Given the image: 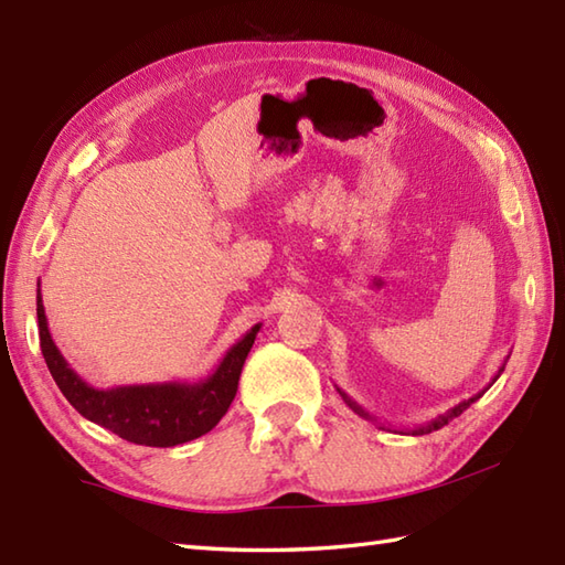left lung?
Instances as JSON below:
<instances>
[{
    "instance_id": "left-lung-1",
    "label": "left lung",
    "mask_w": 565,
    "mask_h": 565,
    "mask_svg": "<svg viewBox=\"0 0 565 565\" xmlns=\"http://www.w3.org/2000/svg\"><path fill=\"white\" fill-rule=\"evenodd\" d=\"M502 371H505V364H502V366H500V371H498V374H495V379H493V381H490V383H488V386H486V388H483L481 393H476V395H473V398H468V401H461L459 405H454V407H451V411H447V413H444V415H437L435 419H429V423H427V425H417V427H413V429H405V431H407V435H429V431H435V429H441L444 425H449V419H454V417H459V415H461V413L466 411V407H468V405H471V403H476V401H478V398H481V395H483V393H486V391H488L490 386H493V383L498 381V376L502 374ZM338 393L342 395V401H344L347 405H350V407H352V411H354V413H356L359 417H364V419H371V423H376V417H371V415H369V413L364 411V407H362V405H356V403H354V401L350 398V395H347V393H344L342 388H338ZM381 429H383V427H381ZM405 431H403V435H405Z\"/></svg>"
}]
</instances>
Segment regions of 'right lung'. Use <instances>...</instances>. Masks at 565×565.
<instances>
[{
    "label": "right lung",
    "mask_w": 565,
    "mask_h": 565,
    "mask_svg": "<svg viewBox=\"0 0 565 565\" xmlns=\"http://www.w3.org/2000/svg\"><path fill=\"white\" fill-rule=\"evenodd\" d=\"M35 316H39L43 359L70 405L82 417L106 427L126 441L142 444V447H177V444L206 435L218 425L235 398L239 371H243L262 328L255 326L243 340L235 342L213 374L201 381L140 383V386H116L104 391L89 386L60 354L51 330H47L41 281L35 291Z\"/></svg>",
    "instance_id": "add662e5"
}]
</instances>
